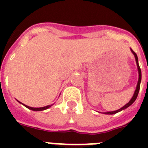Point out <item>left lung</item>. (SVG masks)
Wrapping results in <instances>:
<instances>
[{"mask_svg": "<svg viewBox=\"0 0 148 148\" xmlns=\"http://www.w3.org/2000/svg\"><path fill=\"white\" fill-rule=\"evenodd\" d=\"M132 53H133V55H134V56H135V58H136V64H137V67H138V84H137V86H136V90L135 92H134V95H133V96L132 97L131 100L129 101V102L127 103V104H125L124 107H122L121 108H120L119 110H116V111H112V112H108V113H106V114H115V113H118V112H120V111H121L122 110H125L126 109V108H127L129 106L131 105L132 104H133L134 101H136V99L137 96H138V92H139V89H140V83H141V80H142V72H141V69L140 67H139V65H138V57H137V55L136 54L135 52H133V50L131 49Z\"/></svg>", "mask_w": 148, "mask_h": 148, "instance_id": "obj_1", "label": "left lung"}]
</instances>
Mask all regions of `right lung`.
Listing matches in <instances>:
<instances>
[{
  "mask_svg": "<svg viewBox=\"0 0 148 148\" xmlns=\"http://www.w3.org/2000/svg\"><path fill=\"white\" fill-rule=\"evenodd\" d=\"M19 103H21V104H22L21 102H20V101H19ZM23 105L25 106L26 108H28V109H29V110H34V111H40V110H46V109H47V108H49V107H51V105H48V106H46V107H44V108H31V107H29V106H27V105H25V104H23Z\"/></svg>",
  "mask_w": 148,
  "mask_h": 148,
  "instance_id": "1",
  "label": "right lung"
}]
</instances>
